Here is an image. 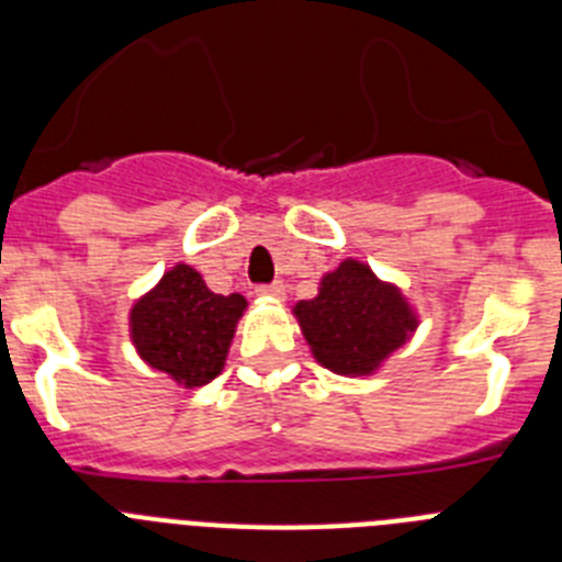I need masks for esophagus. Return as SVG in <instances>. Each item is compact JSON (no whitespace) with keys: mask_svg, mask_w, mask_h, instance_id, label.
<instances>
[{"mask_svg":"<svg viewBox=\"0 0 562 562\" xmlns=\"http://www.w3.org/2000/svg\"><path fill=\"white\" fill-rule=\"evenodd\" d=\"M258 295L261 297H272V301H284L286 295V286L281 284V281H276V284H267V286H258Z\"/></svg>","mask_w":562,"mask_h":562,"instance_id":"obj_1","label":"esophagus"}]
</instances>
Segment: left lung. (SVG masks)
<instances>
[{"instance_id": "8db88e82", "label": "left lung", "mask_w": 562, "mask_h": 562, "mask_svg": "<svg viewBox=\"0 0 562 562\" xmlns=\"http://www.w3.org/2000/svg\"><path fill=\"white\" fill-rule=\"evenodd\" d=\"M315 362L340 376H371L419 329V312L360 258L326 272L312 301L292 306Z\"/></svg>"}]
</instances>
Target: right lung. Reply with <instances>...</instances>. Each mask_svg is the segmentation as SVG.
I'll list each match as a JSON object with an SVG mask.
<instances>
[{
	"mask_svg": "<svg viewBox=\"0 0 562 562\" xmlns=\"http://www.w3.org/2000/svg\"><path fill=\"white\" fill-rule=\"evenodd\" d=\"M247 310L241 292L207 290L202 272L173 265L128 312V337L148 369L182 389H202L222 374L233 335Z\"/></svg>",
	"mask_w": 562,
	"mask_h": 562,
	"instance_id": "obj_1",
	"label": "right lung"
}]
</instances>
